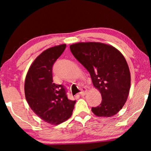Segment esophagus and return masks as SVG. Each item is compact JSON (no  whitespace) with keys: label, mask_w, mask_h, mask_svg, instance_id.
<instances>
[{"label":"esophagus","mask_w":151,"mask_h":151,"mask_svg":"<svg viewBox=\"0 0 151 151\" xmlns=\"http://www.w3.org/2000/svg\"><path fill=\"white\" fill-rule=\"evenodd\" d=\"M86 93H87V90H86V88H83V89H82V91L80 92V93L79 94H80L81 96H84V95H85Z\"/></svg>","instance_id":"obj_1"}]
</instances>
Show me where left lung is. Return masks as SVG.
<instances>
[{
	"label": "left lung",
	"instance_id": "1",
	"mask_svg": "<svg viewBox=\"0 0 151 151\" xmlns=\"http://www.w3.org/2000/svg\"><path fill=\"white\" fill-rule=\"evenodd\" d=\"M70 49L101 93V103L92 107V111L98 116L116 114L126 103L131 86V74L123 55L101 42H78L70 45Z\"/></svg>",
	"mask_w": 151,
	"mask_h": 151
}]
</instances>
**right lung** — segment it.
<instances>
[{
    "label": "right lung",
    "instance_id": "obj_1",
    "mask_svg": "<svg viewBox=\"0 0 151 151\" xmlns=\"http://www.w3.org/2000/svg\"><path fill=\"white\" fill-rule=\"evenodd\" d=\"M66 45L48 48L35 60L25 79L24 93L33 112L43 121L58 124L72 115L76 101L68 99L65 86L54 83L52 66Z\"/></svg>",
    "mask_w": 151,
    "mask_h": 151
}]
</instances>
